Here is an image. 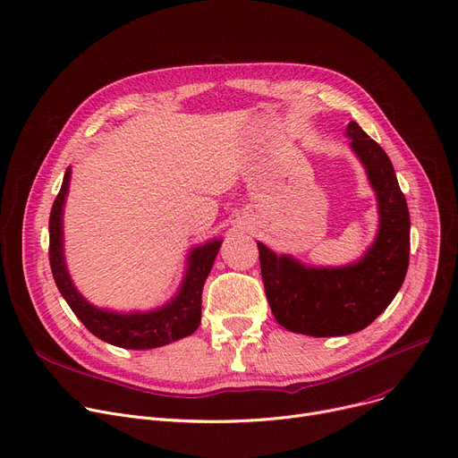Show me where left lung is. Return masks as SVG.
Wrapping results in <instances>:
<instances>
[{
  "label": "left lung",
  "instance_id": "obj_1",
  "mask_svg": "<svg viewBox=\"0 0 458 458\" xmlns=\"http://www.w3.org/2000/svg\"><path fill=\"white\" fill-rule=\"evenodd\" d=\"M346 136L377 197L372 247L348 267H306L258 242L261 278L274 318L293 333L339 337L372 324L398 294L409 268L411 217L386 152L350 121Z\"/></svg>",
  "mask_w": 458,
  "mask_h": 458
}]
</instances>
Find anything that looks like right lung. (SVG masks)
Returning a JSON list of instances; mask_svg holds the SVG:
<instances>
[{"label": "right lung", "instance_id": "1", "mask_svg": "<svg viewBox=\"0 0 458 458\" xmlns=\"http://www.w3.org/2000/svg\"><path fill=\"white\" fill-rule=\"evenodd\" d=\"M70 188V169L64 174L49 216V263L55 284L68 301L77 318L94 333L98 339L127 350H150L165 346L195 333L200 324L202 287L221 249L219 241H209L190 252L188 272L178 294L164 308L148 313H112L88 303L75 285L66 268L63 250V208Z\"/></svg>", "mask_w": 458, "mask_h": 458}]
</instances>
